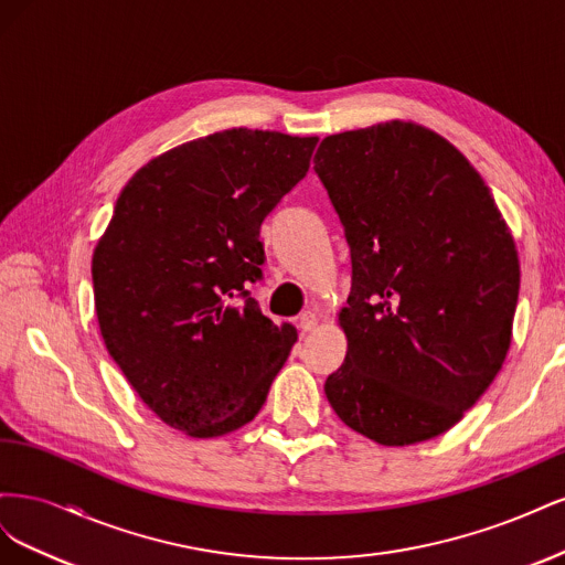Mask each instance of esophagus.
Masks as SVG:
<instances>
[{"label":"esophagus","instance_id":"34e87169","mask_svg":"<svg viewBox=\"0 0 565 565\" xmlns=\"http://www.w3.org/2000/svg\"><path fill=\"white\" fill-rule=\"evenodd\" d=\"M318 324V316L313 313V311H303L301 316H299V330L301 332H311L313 328Z\"/></svg>","mask_w":565,"mask_h":565}]
</instances>
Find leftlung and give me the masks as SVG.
Listing matches in <instances>:
<instances>
[{"label": "left lung", "mask_w": 565, "mask_h": 565, "mask_svg": "<svg viewBox=\"0 0 565 565\" xmlns=\"http://www.w3.org/2000/svg\"><path fill=\"white\" fill-rule=\"evenodd\" d=\"M313 169L351 249L337 417L382 446L440 436L500 372L519 256L486 181L443 136L382 122L322 139Z\"/></svg>", "instance_id": "left-lung-1"}]
</instances>
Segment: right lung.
I'll use <instances>...</instances> for the list:
<instances>
[{
  "mask_svg": "<svg viewBox=\"0 0 565 565\" xmlns=\"http://www.w3.org/2000/svg\"><path fill=\"white\" fill-rule=\"evenodd\" d=\"M316 136L226 129L150 160L119 193L94 262L106 349L164 424L195 438L252 422L297 341L249 285L262 221L306 177Z\"/></svg>",
  "mask_w": 565,
  "mask_h": 565,
  "instance_id": "add662e5",
  "label": "right lung"
}]
</instances>
